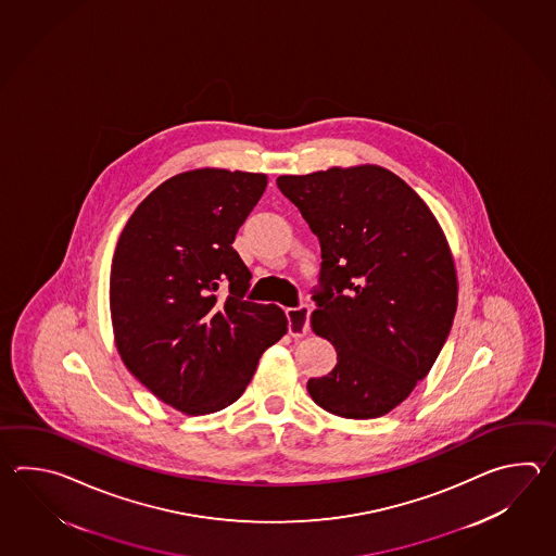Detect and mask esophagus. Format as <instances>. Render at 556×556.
Instances as JSON below:
<instances>
[{
	"instance_id": "obj_1",
	"label": "esophagus",
	"mask_w": 556,
	"mask_h": 556,
	"mask_svg": "<svg viewBox=\"0 0 556 556\" xmlns=\"http://www.w3.org/2000/svg\"><path fill=\"white\" fill-rule=\"evenodd\" d=\"M309 306L302 304V306L290 307L286 312L288 316V331L292 338H304L307 330H309Z\"/></svg>"
}]
</instances>
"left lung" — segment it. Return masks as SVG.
I'll list each match as a JSON object with an SVG mask.
<instances>
[{
  "mask_svg": "<svg viewBox=\"0 0 556 556\" xmlns=\"http://www.w3.org/2000/svg\"><path fill=\"white\" fill-rule=\"evenodd\" d=\"M276 182L318 237L312 330L338 352L307 393L345 419L390 414L429 374L453 326L447 238L421 197L383 166H331Z\"/></svg>",
  "mask_w": 556,
  "mask_h": 556,
  "instance_id": "left-lung-1",
  "label": "left lung"
}]
</instances>
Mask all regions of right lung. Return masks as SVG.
Masks as SVG:
<instances>
[{"label": "right lung", "mask_w": 556, "mask_h": 556, "mask_svg": "<svg viewBox=\"0 0 556 556\" xmlns=\"http://www.w3.org/2000/svg\"><path fill=\"white\" fill-rule=\"evenodd\" d=\"M268 185L262 173L197 168L165 180L130 214L111 264L118 355L161 402L187 415L237 402L288 331L282 307L244 300L238 228Z\"/></svg>", "instance_id": "right-lung-1"}]
</instances>
